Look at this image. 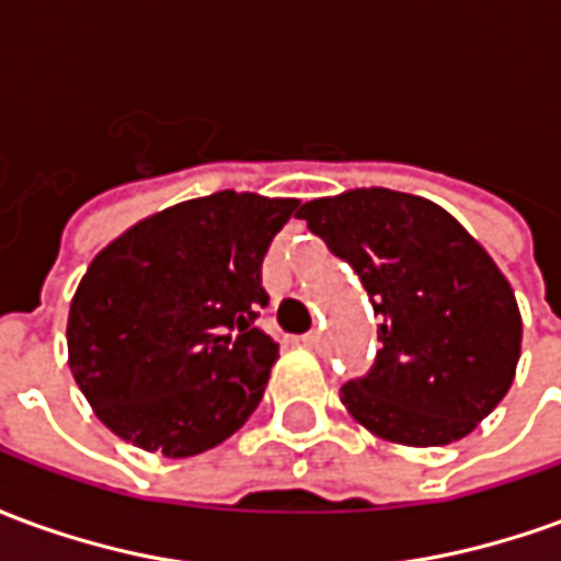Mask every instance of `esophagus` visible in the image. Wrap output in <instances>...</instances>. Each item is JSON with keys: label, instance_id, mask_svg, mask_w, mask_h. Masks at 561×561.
Masks as SVG:
<instances>
[{"label": "esophagus", "instance_id": "esophagus-1", "mask_svg": "<svg viewBox=\"0 0 561 561\" xmlns=\"http://www.w3.org/2000/svg\"><path fill=\"white\" fill-rule=\"evenodd\" d=\"M304 345H309V348H324V333L321 330H309L304 336Z\"/></svg>", "mask_w": 561, "mask_h": 561}]
</instances>
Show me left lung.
<instances>
[{
  "label": "left lung",
  "instance_id": "8db88e82",
  "mask_svg": "<svg viewBox=\"0 0 561 561\" xmlns=\"http://www.w3.org/2000/svg\"><path fill=\"white\" fill-rule=\"evenodd\" d=\"M297 219L357 273L381 318L369 373L342 385L345 409L400 445L469 435L511 388L523 340L493 257L433 201L390 188L309 201Z\"/></svg>",
  "mask_w": 561,
  "mask_h": 561
}]
</instances>
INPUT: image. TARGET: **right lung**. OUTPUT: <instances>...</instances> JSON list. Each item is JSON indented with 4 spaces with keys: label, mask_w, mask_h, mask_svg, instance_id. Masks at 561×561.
I'll return each mask as SVG.
<instances>
[{
    "label": "right lung",
    "mask_w": 561,
    "mask_h": 561,
    "mask_svg": "<svg viewBox=\"0 0 561 561\" xmlns=\"http://www.w3.org/2000/svg\"><path fill=\"white\" fill-rule=\"evenodd\" d=\"M297 207L216 192L138 221L95 255L68 312V366L107 430L180 459L249 421L279 357L255 328L270 304L261 264Z\"/></svg>",
    "instance_id": "right-lung-1"
}]
</instances>
